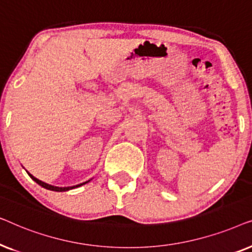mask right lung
<instances>
[{
  "label": "right lung",
  "mask_w": 252,
  "mask_h": 252,
  "mask_svg": "<svg viewBox=\"0 0 252 252\" xmlns=\"http://www.w3.org/2000/svg\"><path fill=\"white\" fill-rule=\"evenodd\" d=\"M27 173H29V172H27ZM29 175L31 178L33 179L34 181L36 182V184H39L41 187H43V188H46V189H49V190H54V191H66V190H70V189H73V188H77V187H80V186H82V185H85V184H87L88 181H86V182H84V184H80V185H77V186H73V187H55V186H51V185H48V184H46V182H43V181H41V180H39V179H36V178H34L32 174H30L29 173Z\"/></svg>",
  "instance_id": "add662e5"
}]
</instances>
